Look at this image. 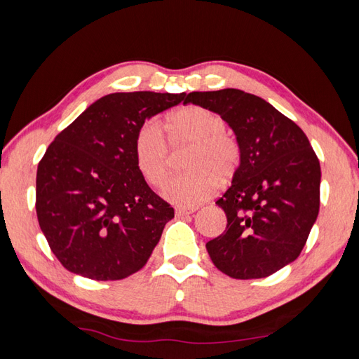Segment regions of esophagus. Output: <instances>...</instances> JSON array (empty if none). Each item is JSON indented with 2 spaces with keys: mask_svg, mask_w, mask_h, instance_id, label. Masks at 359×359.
I'll use <instances>...</instances> for the list:
<instances>
[{
  "mask_svg": "<svg viewBox=\"0 0 359 359\" xmlns=\"http://www.w3.org/2000/svg\"><path fill=\"white\" fill-rule=\"evenodd\" d=\"M196 210L194 208H175V216H188V215H193Z\"/></svg>",
  "mask_w": 359,
  "mask_h": 359,
  "instance_id": "1",
  "label": "esophagus"
}]
</instances>
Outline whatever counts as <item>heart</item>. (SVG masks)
I'll list each match as a JSON object with an SVG mask.
<instances>
[{"instance_id":"b5f03b06","label":"heart","mask_w":359,"mask_h":359,"mask_svg":"<svg viewBox=\"0 0 359 359\" xmlns=\"http://www.w3.org/2000/svg\"><path fill=\"white\" fill-rule=\"evenodd\" d=\"M226 123L219 114L202 106H185L166 121L168 140L156 121H144L137 129L134 151L137 166L152 187L166 179L171 168V147L191 144L188 171L166 182L162 194L182 208H194L217 191L219 179L228 182L241 165L238 140L225 133Z\"/></svg>"}]
</instances>
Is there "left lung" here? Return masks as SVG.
<instances>
[{
    "label": "left lung",
    "instance_id": "1",
    "mask_svg": "<svg viewBox=\"0 0 359 359\" xmlns=\"http://www.w3.org/2000/svg\"><path fill=\"white\" fill-rule=\"evenodd\" d=\"M236 134L241 165L216 202L226 230L207 242L212 264L234 279H259L293 262L319 212L321 166L307 135L264 98L241 89L189 93Z\"/></svg>",
    "mask_w": 359,
    "mask_h": 359
}]
</instances>
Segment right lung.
I'll use <instances>...</instances> for the list:
<instances>
[{"instance_id":"right-lung-1","label":"right lung","mask_w":359,"mask_h":359,"mask_svg":"<svg viewBox=\"0 0 359 359\" xmlns=\"http://www.w3.org/2000/svg\"><path fill=\"white\" fill-rule=\"evenodd\" d=\"M182 94L102 97L53 140L36 170V217L66 270L118 280L143 269L174 208L137 166L135 134Z\"/></svg>"}]
</instances>
